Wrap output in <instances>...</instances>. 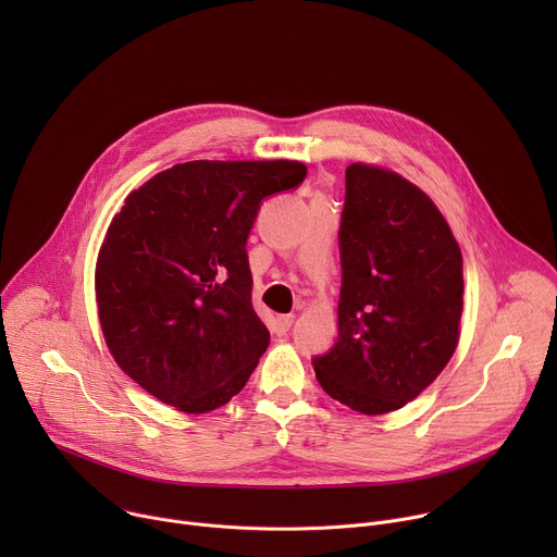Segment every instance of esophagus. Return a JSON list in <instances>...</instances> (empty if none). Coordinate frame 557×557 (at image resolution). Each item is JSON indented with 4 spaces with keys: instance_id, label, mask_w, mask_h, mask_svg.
<instances>
[{
    "instance_id": "1",
    "label": "esophagus",
    "mask_w": 557,
    "mask_h": 557,
    "mask_svg": "<svg viewBox=\"0 0 557 557\" xmlns=\"http://www.w3.org/2000/svg\"><path fill=\"white\" fill-rule=\"evenodd\" d=\"M293 326V314H277L275 317V333L277 335H286L288 333V329Z\"/></svg>"
}]
</instances>
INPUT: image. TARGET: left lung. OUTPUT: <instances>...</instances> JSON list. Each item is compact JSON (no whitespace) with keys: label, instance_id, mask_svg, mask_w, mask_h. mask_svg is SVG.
Wrapping results in <instances>:
<instances>
[{"label":"left lung","instance_id":"1","mask_svg":"<svg viewBox=\"0 0 557 557\" xmlns=\"http://www.w3.org/2000/svg\"><path fill=\"white\" fill-rule=\"evenodd\" d=\"M335 348L314 376L374 417L414 401L449 363L462 314V256L434 200L396 172L352 163L339 228Z\"/></svg>","mask_w":557,"mask_h":557}]
</instances>
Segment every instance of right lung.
Here are the masks:
<instances>
[{
	"label": "right lung",
	"instance_id": "add662e5",
	"mask_svg": "<svg viewBox=\"0 0 557 557\" xmlns=\"http://www.w3.org/2000/svg\"><path fill=\"white\" fill-rule=\"evenodd\" d=\"M299 161H191L134 189L99 249L95 293L125 374L178 412L240 392L269 346L251 304L247 237L260 202L297 187Z\"/></svg>",
	"mask_w": 557,
	"mask_h": 557
}]
</instances>
